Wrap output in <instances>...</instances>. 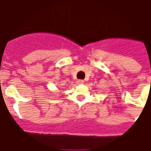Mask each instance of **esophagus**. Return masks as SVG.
<instances>
[{"label": "esophagus", "mask_w": 151, "mask_h": 151, "mask_svg": "<svg viewBox=\"0 0 151 151\" xmlns=\"http://www.w3.org/2000/svg\"><path fill=\"white\" fill-rule=\"evenodd\" d=\"M76 83H77V84H78V85L83 84V83H84V81H83V80H81V79H79V80L77 81Z\"/></svg>", "instance_id": "esophagus-1"}]
</instances>
